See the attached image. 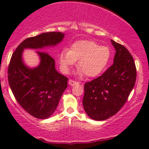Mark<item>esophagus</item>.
Returning <instances> with one entry per match:
<instances>
[{"mask_svg": "<svg viewBox=\"0 0 149 149\" xmlns=\"http://www.w3.org/2000/svg\"><path fill=\"white\" fill-rule=\"evenodd\" d=\"M77 83H78V82H76V80H72V79H70L69 80V84L70 85H75L76 84H77Z\"/></svg>", "mask_w": 149, "mask_h": 149, "instance_id": "esophagus-1", "label": "esophagus"}]
</instances>
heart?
I'll return each mask as SVG.
<instances>
[{"instance_id":"1","label":"heart","mask_w":149,"mask_h":149,"mask_svg":"<svg viewBox=\"0 0 149 149\" xmlns=\"http://www.w3.org/2000/svg\"><path fill=\"white\" fill-rule=\"evenodd\" d=\"M111 50L107 46H100L93 40H78L71 45L69 51L64 49L59 54V61L64 72L78 60L79 73L85 76H98L105 69L111 58Z\"/></svg>"}]
</instances>
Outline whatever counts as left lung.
<instances>
[{
    "label": "left lung",
    "mask_w": 149,
    "mask_h": 149,
    "mask_svg": "<svg viewBox=\"0 0 149 149\" xmlns=\"http://www.w3.org/2000/svg\"><path fill=\"white\" fill-rule=\"evenodd\" d=\"M116 49L113 64L102 76L84 85L83 107L89 117L104 120L114 116L127 102L135 85L136 69L132 56L111 40Z\"/></svg>",
    "instance_id": "left-lung-1"
}]
</instances>
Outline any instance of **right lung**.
<instances>
[{"instance_id": "obj_1", "label": "right lung", "mask_w": 149, "mask_h": 149, "mask_svg": "<svg viewBox=\"0 0 149 149\" xmlns=\"http://www.w3.org/2000/svg\"><path fill=\"white\" fill-rule=\"evenodd\" d=\"M64 36L61 32L53 31L28 38L17 46L10 59L8 78L12 92L19 104L36 118L45 119L52 115L67 88L68 78L56 71L54 59L47 52L37 51L40 64L29 69L22 61V52L25 48L55 45Z\"/></svg>"}]
</instances>
